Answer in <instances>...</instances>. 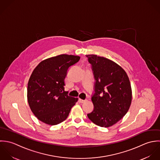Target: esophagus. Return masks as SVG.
Returning <instances> with one entry per match:
<instances>
[{"instance_id":"34e87169","label":"esophagus","mask_w":160,"mask_h":160,"mask_svg":"<svg viewBox=\"0 0 160 160\" xmlns=\"http://www.w3.org/2000/svg\"><path fill=\"white\" fill-rule=\"evenodd\" d=\"M85 101H86V100H83V99H78V102H79L80 103H83V102H84Z\"/></svg>"}]
</instances>
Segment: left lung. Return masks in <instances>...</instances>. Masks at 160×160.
<instances>
[{
	"mask_svg": "<svg viewBox=\"0 0 160 160\" xmlns=\"http://www.w3.org/2000/svg\"><path fill=\"white\" fill-rule=\"evenodd\" d=\"M92 65L95 84L92 97L94 109L87 114L94 124L109 128L128 112L132 102V88L125 70L104 57L87 55Z\"/></svg>",
	"mask_w": 160,
	"mask_h": 160,
	"instance_id": "left-lung-1",
	"label": "left lung"
}]
</instances>
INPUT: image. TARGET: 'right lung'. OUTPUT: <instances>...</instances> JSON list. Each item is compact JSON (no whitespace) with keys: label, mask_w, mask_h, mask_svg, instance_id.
Returning <instances> with one entry per match:
<instances>
[{"label":"right lung","mask_w":160,"mask_h":160,"mask_svg":"<svg viewBox=\"0 0 160 160\" xmlns=\"http://www.w3.org/2000/svg\"><path fill=\"white\" fill-rule=\"evenodd\" d=\"M80 59L73 55H59L41 61L32 71L28 83V102L41 122L54 126L67 118L78 98L67 95L64 80L68 68Z\"/></svg>","instance_id":"add662e5"}]
</instances>
